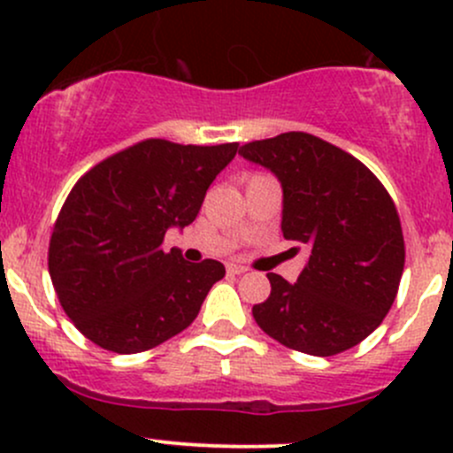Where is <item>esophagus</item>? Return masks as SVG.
Returning <instances> with one entry per match:
<instances>
[{
	"label": "esophagus",
	"mask_w": 453,
	"mask_h": 453,
	"mask_svg": "<svg viewBox=\"0 0 453 453\" xmlns=\"http://www.w3.org/2000/svg\"><path fill=\"white\" fill-rule=\"evenodd\" d=\"M248 272V267H243V265H236V263H227V273H232V276H241V273Z\"/></svg>",
	"instance_id": "1"
}]
</instances>
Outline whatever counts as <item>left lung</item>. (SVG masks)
<instances>
[{
    "instance_id": "obj_1",
    "label": "left lung",
    "mask_w": 453,
    "mask_h": 453,
    "mask_svg": "<svg viewBox=\"0 0 453 453\" xmlns=\"http://www.w3.org/2000/svg\"><path fill=\"white\" fill-rule=\"evenodd\" d=\"M282 186V236L304 243L298 280L267 273L272 294L254 304L256 324L287 349L331 357L383 322L405 265L395 201L346 150L303 131L239 149Z\"/></svg>"
}]
</instances>
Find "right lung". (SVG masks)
<instances>
[{
    "instance_id": "1",
    "label": "right lung",
    "mask_w": 453,
    "mask_h": 453,
    "mask_svg": "<svg viewBox=\"0 0 453 453\" xmlns=\"http://www.w3.org/2000/svg\"><path fill=\"white\" fill-rule=\"evenodd\" d=\"M236 150V142L144 140L76 181L54 223L48 269L63 311L87 340L131 355L193 324L226 267L164 252V234L197 219L205 190Z\"/></svg>"
}]
</instances>
